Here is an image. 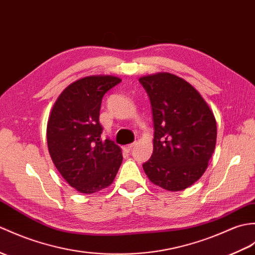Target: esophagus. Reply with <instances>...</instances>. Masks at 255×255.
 Wrapping results in <instances>:
<instances>
[{"mask_svg": "<svg viewBox=\"0 0 255 255\" xmlns=\"http://www.w3.org/2000/svg\"><path fill=\"white\" fill-rule=\"evenodd\" d=\"M135 145V143H130V144H128V145H126L125 147H124V150H125V151H130V150H131L132 149V147Z\"/></svg>", "mask_w": 255, "mask_h": 255, "instance_id": "esophagus-1", "label": "esophagus"}]
</instances>
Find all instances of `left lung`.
Returning a JSON list of instances; mask_svg holds the SVG:
<instances>
[{
	"mask_svg": "<svg viewBox=\"0 0 255 255\" xmlns=\"http://www.w3.org/2000/svg\"><path fill=\"white\" fill-rule=\"evenodd\" d=\"M149 96L154 139L143 169L154 185L169 191L190 187L208 168L216 144V121L201 94L169 73L141 77Z\"/></svg>",
	"mask_w": 255,
	"mask_h": 255,
	"instance_id": "left-lung-1",
	"label": "left lung"
}]
</instances>
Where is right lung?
Here are the masks:
<instances>
[{
	"instance_id": "1",
	"label": "right lung",
	"mask_w": 255,
	"mask_h": 255,
	"mask_svg": "<svg viewBox=\"0 0 255 255\" xmlns=\"http://www.w3.org/2000/svg\"><path fill=\"white\" fill-rule=\"evenodd\" d=\"M122 80L89 76L69 85L53 105L47 147L63 178L77 191L94 193L113 182L123 162L121 147L102 140L99 116L104 94Z\"/></svg>"
}]
</instances>
